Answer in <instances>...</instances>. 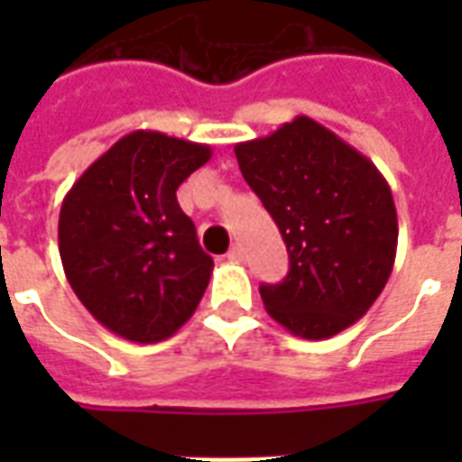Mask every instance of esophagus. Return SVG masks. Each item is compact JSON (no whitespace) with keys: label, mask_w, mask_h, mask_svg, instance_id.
<instances>
[{"label":"esophagus","mask_w":462,"mask_h":462,"mask_svg":"<svg viewBox=\"0 0 462 462\" xmlns=\"http://www.w3.org/2000/svg\"><path fill=\"white\" fill-rule=\"evenodd\" d=\"M227 260H230V262H245V250H242V245H232V250L227 252Z\"/></svg>","instance_id":"34e87169"}]
</instances>
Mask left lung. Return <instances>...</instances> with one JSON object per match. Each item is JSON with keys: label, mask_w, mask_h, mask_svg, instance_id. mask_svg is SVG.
Wrapping results in <instances>:
<instances>
[{"label": "left lung", "mask_w": 462, "mask_h": 462, "mask_svg": "<svg viewBox=\"0 0 462 462\" xmlns=\"http://www.w3.org/2000/svg\"><path fill=\"white\" fill-rule=\"evenodd\" d=\"M235 155L290 252L284 282L260 287L267 314L311 341L356 324L396 262L398 217L386 178L310 116L237 143Z\"/></svg>", "instance_id": "8db88e82"}]
</instances>
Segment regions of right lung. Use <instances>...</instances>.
Returning <instances> with one entry per match:
<instances>
[{"label":"right lung","mask_w":462,"mask_h":462,"mask_svg":"<svg viewBox=\"0 0 462 462\" xmlns=\"http://www.w3.org/2000/svg\"><path fill=\"white\" fill-rule=\"evenodd\" d=\"M212 158L205 143L133 131L84 171L59 212L66 280L98 324L138 344L172 337L212 274L175 190Z\"/></svg>","instance_id":"1"}]
</instances>
